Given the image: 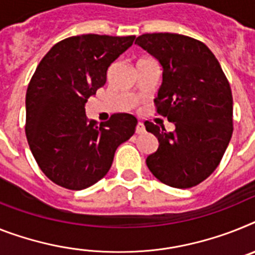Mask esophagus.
<instances>
[{
    "label": "esophagus",
    "mask_w": 255,
    "mask_h": 255,
    "mask_svg": "<svg viewBox=\"0 0 255 255\" xmlns=\"http://www.w3.org/2000/svg\"><path fill=\"white\" fill-rule=\"evenodd\" d=\"M144 132H145L144 123H141V122H138L137 126H136V133L141 134V133H144Z\"/></svg>",
    "instance_id": "1"
}]
</instances>
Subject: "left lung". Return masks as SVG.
<instances>
[{
    "label": "left lung",
    "mask_w": 255,
    "mask_h": 255,
    "mask_svg": "<svg viewBox=\"0 0 255 255\" xmlns=\"http://www.w3.org/2000/svg\"><path fill=\"white\" fill-rule=\"evenodd\" d=\"M134 44L162 65L157 113L175 124L145 122L159 146L146 158L151 174L166 185L192 188L217 170L233 132L230 83L215 55L200 40L179 33H145Z\"/></svg>",
    "instance_id": "1"
}]
</instances>
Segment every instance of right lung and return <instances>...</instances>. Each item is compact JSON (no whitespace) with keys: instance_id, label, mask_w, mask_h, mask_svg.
I'll return each instance as SVG.
<instances>
[{"instance_id":"right-lung-1","label":"right lung","mask_w":255,"mask_h":255,"mask_svg":"<svg viewBox=\"0 0 255 255\" xmlns=\"http://www.w3.org/2000/svg\"><path fill=\"white\" fill-rule=\"evenodd\" d=\"M134 36H72L45 54L25 95V136L38 167L54 184L81 190L110 170L117 147L134 133L137 119L113 114L98 126L84 105L106 83L108 68Z\"/></svg>"}]
</instances>
